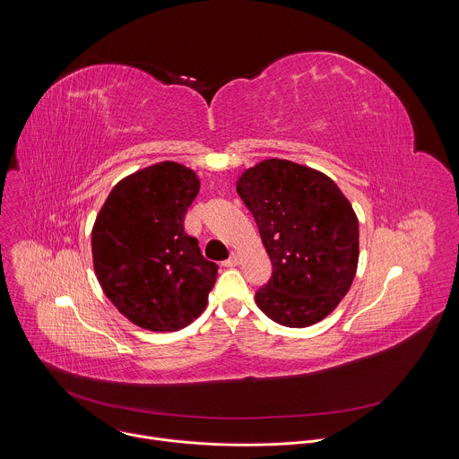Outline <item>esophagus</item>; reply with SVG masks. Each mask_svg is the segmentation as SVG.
I'll use <instances>...</instances> for the list:
<instances>
[{
	"label": "esophagus",
	"instance_id": "esophagus-1",
	"mask_svg": "<svg viewBox=\"0 0 459 459\" xmlns=\"http://www.w3.org/2000/svg\"><path fill=\"white\" fill-rule=\"evenodd\" d=\"M239 265V255L238 254H230V257L227 261H223V267H238Z\"/></svg>",
	"mask_w": 459,
	"mask_h": 459
}]
</instances>
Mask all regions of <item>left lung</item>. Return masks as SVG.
<instances>
[{"label":"left lung","instance_id":"obj_1","mask_svg":"<svg viewBox=\"0 0 459 459\" xmlns=\"http://www.w3.org/2000/svg\"><path fill=\"white\" fill-rule=\"evenodd\" d=\"M273 261L255 305L273 321L303 329L329 316L349 292L359 259L358 216L340 186L289 160H264L236 181Z\"/></svg>","mask_w":459,"mask_h":459}]
</instances>
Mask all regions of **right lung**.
<instances>
[{
    "label": "right lung",
    "instance_id": "add662e5",
    "mask_svg": "<svg viewBox=\"0 0 459 459\" xmlns=\"http://www.w3.org/2000/svg\"><path fill=\"white\" fill-rule=\"evenodd\" d=\"M200 178L160 161L117 181L92 227V264L110 303L134 325L176 333L205 310L218 278L183 220Z\"/></svg>",
    "mask_w": 459,
    "mask_h": 459
}]
</instances>
